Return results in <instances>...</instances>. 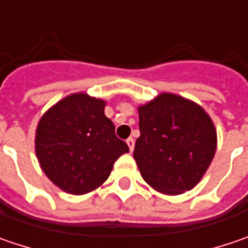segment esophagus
I'll use <instances>...</instances> for the list:
<instances>
[{"mask_svg":"<svg viewBox=\"0 0 248 248\" xmlns=\"http://www.w3.org/2000/svg\"><path fill=\"white\" fill-rule=\"evenodd\" d=\"M126 143L129 145V150H130V153L133 151V148H135V140L132 139V137H129L127 140H126Z\"/></svg>","mask_w":248,"mask_h":248,"instance_id":"34e87169","label":"esophagus"}]
</instances>
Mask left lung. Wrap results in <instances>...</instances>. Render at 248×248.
I'll use <instances>...</instances> for the list:
<instances>
[{"label":"left lung","instance_id":"8db88e82","mask_svg":"<svg viewBox=\"0 0 248 248\" xmlns=\"http://www.w3.org/2000/svg\"><path fill=\"white\" fill-rule=\"evenodd\" d=\"M140 137L133 156L145 182L161 193L191 190L217 150L211 118L197 104L175 94H161L139 108Z\"/></svg>","mask_w":248,"mask_h":248}]
</instances>
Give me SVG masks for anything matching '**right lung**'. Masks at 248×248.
<instances>
[{
	"label": "right lung",
	"mask_w": 248,
	"mask_h": 248,
	"mask_svg": "<svg viewBox=\"0 0 248 248\" xmlns=\"http://www.w3.org/2000/svg\"><path fill=\"white\" fill-rule=\"evenodd\" d=\"M105 103L86 94H72L41 118L36 154L48 179L70 194H84L108 179L113 162L129 153L115 135Z\"/></svg>",
	"instance_id": "obj_1"
}]
</instances>
